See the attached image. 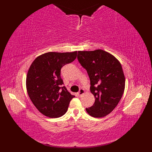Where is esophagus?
I'll return each instance as SVG.
<instances>
[{"mask_svg":"<svg viewBox=\"0 0 152 152\" xmlns=\"http://www.w3.org/2000/svg\"><path fill=\"white\" fill-rule=\"evenodd\" d=\"M84 93H85V90L83 89H80V91H78V95L80 96H82Z\"/></svg>","mask_w":152,"mask_h":152,"instance_id":"1","label":"esophagus"}]
</instances>
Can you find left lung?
Here are the masks:
<instances>
[{"label":"left lung","mask_w":152,"mask_h":152,"mask_svg":"<svg viewBox=\"0 0 152 152\" xmlns=\"http://www.w3.org/2000/svg\"><path fill=\"white\" fill-rule=\"evenodd\" d=\"M78 60L88 74L90 90L95 99L86 111L92 117H104L116 107L124 94L125 78L121 64L102 50L79 51Z\"/></svg>","instance_id":"left-lung-1"}]
</instances>
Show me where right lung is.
<instances>
[{
    "label": "right lung",
    "instance_id": "add662e5",
    "mask_svg": "<svg viewBox=\"0 0 152 152\" xmlns=\"http://www.w3.org/2000/svg\"><path fill=\"white\" fill-rule=\"evenodd\" d=\"M77 51L48 52L37 57L28 70L26 87L28 95L38 111L56 118L66 112L74 95L68 91L61 78V69L72 63Z\"/></svg>",
    "mask_w": 152,
    "mask_h": 152
}]
</instances>
